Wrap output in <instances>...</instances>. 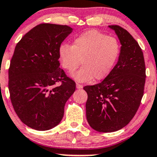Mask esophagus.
I'll use <instances>...</instances> for the list:
<instances>
[{
	"mask_svg": "<svg viewBox=\"0 0 157 157\" xmlns=\"http://www.w3.org/2000/svg\"><path fill=\"white\" fill-rule=\"evenodd\" d=\"M76 87L77 89H82L83 88V86L82 85H80V84H76Z\"/></svg>",
	"mask_w": 157,
	"mask_h": 157,
	"instance_id": "34e87169",
	"label": "esophagus"
}]
</instances>
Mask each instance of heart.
I'll return each mask as SVG.
<instances>
[{"mask_svg":"<svg viewBox=\"0 0 157 157\" xmlns=\"http://www.w3.org/2000/svg\"><path fill=\"white\" fill-rule=\"evenodd\" d=\"M120 55V44L115 38L97 31H88L78 35L72 45H60L58 50L59 60L63 69L72 73L82 67L72 75L81 82L106 78L114 68Z\"/></svg>","mask_w":157,"mask_h":157,"instance_id":"1","label":"heart"}]
</instances>
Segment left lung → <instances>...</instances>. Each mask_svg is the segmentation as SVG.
Instances as JSON below:
<instances>
[{"instance_id": "left-lung-1", "label": "left lung", "mask_w": 157, "mask_h": 157, "mask_svg": "<svg viewBox=\"0 0 157 157\" xmlns=\"http://www.w3.org/2000/svg\"><path fill=\"white\" fill-rule=\"evenodd\" d=\"M109 28L115 32L121 45L118 60L101 83L84 87L87 94V122L100 132H115L129 124L141 103L146 78L139 43L118 25Z\"/></svg>"}]
</instances>
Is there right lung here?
Here are the masks:
<instances>
[{"label":"right lung","mask_w":157,"mask_h":157,"mask_svg":"<svg viewBox=\"0 0 157 157\" xmlns=\"http://www.w3.org/2000/svg\"><path fill=\"white\" fill-rule=\"evenodd\" d=\"M72 30L67 25L40 24L15 48L9 69L11 102L20 120L33 129L58 126L66 102L75 90V82L67 77L58 60L59 48Z\"/></svg>","instance_id":"obj_1"}]
</instances>
